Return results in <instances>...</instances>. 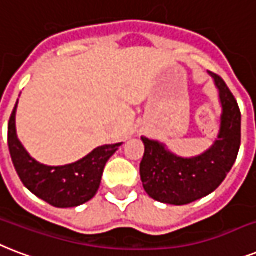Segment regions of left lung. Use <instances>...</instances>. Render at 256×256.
<instances>
[{
  "mask_svg": "<svg viewBox=\"0 0 256 256\" xmlns=\"http://www.w3.org/2000/svg\"><path fill=\"white\" fill-rule=\"evenodd\" d=\"M219 89L220 130L214 146L204 154L184 159L164 144L142 138L144 156L140 176L146 192L160 203L184 206L214 192L231 171L240 148L242 114L235 97L223 78L210 72Z\"/></svg>",
  "mask_w": 256,
  "mask_h": 256,
  "instance_id": "left-lung-1",
  "label": "left lung"
}]
</instances>
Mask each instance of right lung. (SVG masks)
I'll list each match as a JSON object with an SVG mask.
<instances>
[{
	"label": "right lung",
	"instance_id": "add662e5",
	"mask_svg": "<svg viewBox=\"0 0 256 256\" xmlns=\"http://www.w3.org/2000/svg\"><path fill=\"white\" fill-rule=\"evenodd\" d=\"M17 102L8 126V146L12 162L24 186L37 198L57 208L77 207L89 202L100 187L106 162L122 142L98 146L76 163L61 167L44 166L30 158L17 138Z\"/></svg>",
	"mask_w": 256,
	"mask_h": 256
}]
</instances>
